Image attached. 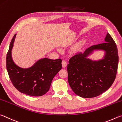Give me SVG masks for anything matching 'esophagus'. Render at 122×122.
Listing matches in <instances>:
<instances>
[{"label":"esophagus","mask_w":122,"mask_h":122,"mask_svg":"<svg viewBox=\"0 0 122 122\" xmlns=\"http://www.w3.org/2000/svg\"><path fill=\"white\" fill-rule=\"evenodd\" d=\"M61 64H62V66H63V68H65L66 67V66H67L66 61H63L62 62H61Z\"/></svg>","instance_id":"esophagus-1"}]
</instances>
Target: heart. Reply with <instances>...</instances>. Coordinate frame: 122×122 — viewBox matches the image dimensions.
I'll return each mask as SVG.
<instances>
[{"mask_svg":"<svg viewBox=\"0 0 122 122\" xmlns=\"http://www.w3.org/2000/svg\"><path fill=\"white\" fill-rule=\"evenodd\" d=\"M84 44L85 42L83 41H80L76 43L71 48V50H70L71 53L73 55H76L81 52Z\"/></svg>","mask_w":122,"mask_h":122,"instance_id":"obj_1","label":"heart"}]
</instances>
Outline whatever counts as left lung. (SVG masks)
<instances>
[{"label": "left lung", "mask_w": 122, "mask_h": 122, "mask_svg": "<svg viewBox=\"0 0 122 122\" xmlns=\"http://www.w3.org/2000/svg\"><path fill=\"white\" fill-rule=\"evenodd\" d=\"M104 52L101 59L89 56L96 52ZM67 65L68 81L74 93L84 98L97 97L110 88L116 78L118 64L116 43L107 33L103 43L94 45L71 57Z\"/></svg>", "instance_id": "left-lung-1"}]
</instances>
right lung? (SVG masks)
I'll use <instances>...</instances> for the list:
<instances>
[{"label":"right lung","instance_id":"obj_1","mask_svg":"<svg viewBox=\"0 0 122 122\" xmlns=\"http://www.w3.org/2000/svg\"><path fill=\"white\" fill-rule=\"evenodd\" d=\"M16 34L10 42L6 57V68L10 78L16 89L32 97H40L49 91L55 76L62 68L61 59L44 58L38 60L31 67H19L12 58V50Z\"/></svg>","mask_w":122,"mask_h":122}]
</instances>
